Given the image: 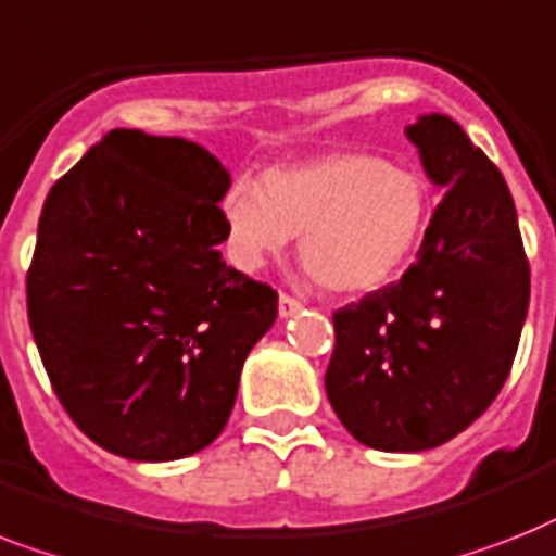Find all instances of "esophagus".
Returning a JSON list of instances; mask_svg holds the SVG:
<instances>
[{
	"mask_svg": "<svg viewBox=\"0 0 556 556\" xmlns=\"http://www.w3.org/2000/svg\"><path fill=\"white\" fill-rule=\"evenodd\" d=\"M300 308L302 302L296 300V296H291V293H279V317H291V314H296Z\"/></svg>",
	"mask_w": 556,
	"mask_h": 556,
	"instance_id": "esophagus-1",
	"label": "esophagus"
}]
</instances>
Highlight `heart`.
Wrapping results in <instances>:
<instances>
[{"label": "heart", "instance_id": "obj_1", "mask_svg": "<svg viewBox=\"0 0 556 556\" xmlns=\"http://www.w3.org/2000/svg\"><path fill=\"white\" fill-rule=\"evenodd\" d=\"M228 248L254 270L300 237V260L331 293L388 286L431 225L428 182L377 153L333 151L270 168L263 188L239 176L223 197Z\"/></svg>", "mask_w": 556, "mask_h": 556}]
</instances>
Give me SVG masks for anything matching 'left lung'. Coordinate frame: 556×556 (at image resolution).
<instances>
[{
	"label": "left lung",
	"mask_w": 556,
	"mask_h": 556,
	"mask_svg": "<svg viewBox=\"0 0 556 556\" xmlns=\"http://www.w3.org/2000/svg\"><path fill=\"white\" fill-rule=\"evenodd\" d=\"M445 188L417 263L333 311L325 394L377 451L437 448L482 417L508 380L531 296L517 207L497 165L442 114L408 128Z\"/></svg>",
	"instance_id": "8db88e82"
}]
</instances>
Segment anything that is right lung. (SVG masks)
Returning <instances> with one entry per match:
<instances>
[{
  "mask_svg": "<svg viewBox=\"0 0 556 556\" xmlns=\"http://www.w3.org/2000/svg\"><path fill=\"white\" fill-rule=\"evenodd\" d=\"M231 176L188 139L116 128L45 200L28 319L85 437L165 463L219 437L277 291L225 265Z\"/></svg>",
  "mask_w": 556,
  "mask_h": 556,
  "instance_id": "obj_1",
  "label": "right lung"
}]
</instances>
